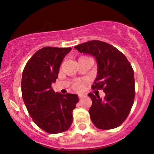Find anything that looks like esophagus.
<instances>
[{
	"mask_svg": "<svg viewBox=\"0 0 154 154\" xmlns=\"http://www.w3.org/2000/svg\"><path fill=\"white\" fill-rule=\"evenodd\" d=\"M78 96H79V99H82V98H84V97H85V95H84V94H79Z\"/></svg>",
	"mask_w": 154,
	"mask_h": 154,
	"instance_id": "1",
	"label": "esophagus"
}]
</instances>
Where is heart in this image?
Here are the masks:
<instances>
[{
	"label": "heart",
	"instance_id": "1",
	"mask_svg": "<svg viewBox=\"0 0 154 154\" xmlns=\"http://www.w3.org/2000/svg\"><path fill=\"white\" fill-rule=\"evenodd\" d=\"M81 58H88V57H81ZM85 84V81H82V80H77L75 82V84H74V87L76 90H77V91H80V90H82L83 87H84Z\"/></svg>",
	"mask_w": 154,
	"mask_h": 154
}]
</instances>
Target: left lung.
<instances>
[{
	"instance_id": "1",
	"label": "left lung",
	"mask_w": 154,
	"mask_h": 154,
	"mask_svg": "<svg viewBox=\"0 0 154 154\" xmlns=\"http://www.w3.org/2000/svg\"><path fill=\"white\" fill-rule=\"evenodd\" d=\"M79 53L94 56L98 72L93 89L103 90V99L90 93L91 121L98 129L110 130L120 126L130 114L135 98L133 69L126 56L110 44L91 40L75 47Z\"/></svg>"
}]
</instances>
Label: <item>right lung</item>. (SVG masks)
<instances>
[{
    "label": "right lung",
    "mask_w": 154,
    "mask_h": 154,
    "mask_svg": "<svg viewBox=\"0 0 154 154\" xmlns=\"http://www.w3.org/2000/svg\"><path fill=\"white\" fill-rule=\"evenodd\" d=\"M71 48L44 47L26 63L22 77V94L34 122L50 134L63 132L71 127L72 111L78 103L77 94L56 93L60 65Z\"/></svg>",
    "instance_id": "right-lung-1"
}]
</instances>
